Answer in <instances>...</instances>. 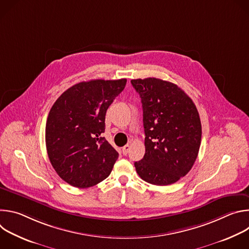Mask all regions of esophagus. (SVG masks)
I'll use <instances>...</instances> for the list:
<instances>
[{
	"label": "esophagus",
	"instance_id": "34e87169",
	"mask_svg": "<svg viewBox=\"0 0 249 249\" xmlns=\"http://www.w3.org/2000/svg\"><path fill=\"white\" fill-rule=\"evenodd\" d=\"M129 150H130V146L129 145H126V146H124L123 148H122V153H123V155H127L128 154V152H129Z\"/></svg>",
	"mask_w": 249,
	"mask_h": 249
}]
</instances>
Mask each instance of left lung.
Wrapping results in <instances>:
<instances>
[{"label":"left lung","instance_id":"1","mask_svg":"<svg viewBox=\"0 0 249 249\" xmlns=\"http://www.w3.org/2000/svg\"><path fill=\"white\" fill-rule=\"evenodd\" d=\"M143 106L144 158L135 162L142 179L154 185L178 181L192 168L202 127L192 99L176 85L157 78L132 80Z\"/></svg>","mask_w":249,"mask_h":249}]
</instances>
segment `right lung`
Wrapping results in <instances>:
<instances>
[{
    "label": "right lung",
    "instance_id": "right-lung-1",
    "mask_svg": "<svg viewBox=\"0 0 249 249\" xmlns=\"http://www.w3.org/2000/svg\"><path fill=\"white\" fill-rule=\"evenodd\" d=\"M126 79L82 82L64 91L48 114L45 141L50 162L61 178L78 188L104 180L118 159L101 137L105 114Z\"/></svg>",
    "mask_w": 249,
    "mask_h": 249
}]
</instances>
